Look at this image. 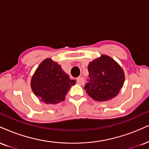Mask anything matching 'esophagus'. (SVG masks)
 Returning <instances> with one entry per match:
<instances>
[{
  "instance_id": "34e87169",
  "label": "esophagus",
  "mask_w": 149,
  "mask_h": 149,
  "mask_svg": "<svg viewBox=\"0 0 149 149\" xmlns=\"http://www.w3.org/2000/svg\"><path fill=\"white\" fill-rule=\"evenodd\" d=\"M77 82H78V85H82L85 83V79H84L83 77H78V78H77Z\"/></svg>"
}]
</instances>
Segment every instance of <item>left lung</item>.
I'll list each match as a JSON object with an SVG mask.
<instances>
[{
	"label": "left lung",
	"mask_w": 149,
	"mask_h": 149,
	"mask_svg": "<svg viewBox=\"0 0 149 149\" xmlns=\"http://www.w3.org/2000/svg\"><path fill=\"white\" fill-rule=\"evenodd\" d=\"M88 71L89 80L84 89L95 101H105L115 97L124 83L122 68L106 55L89 62Z\"/></svg>",
	"instance_id": "8db88e82"
}]
</instances>
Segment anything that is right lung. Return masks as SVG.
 I'll return each mask as SVG.
<instances>
[{"label":"right lung","instance_id":"right-lung-1","mask_svg":"<svg viewBox=\"0 0 149 149\" xmlns=\"http://www.w3.org/2000/svg\"><path fill=\"white\" fill-rule=\"evenodd\" d=\"M76 80H71L57 62L47 58L41 62L30 82L33 92L46 104H56L65 96Z\"/></svg>","mask_w":149,"mask_h":149}]
</instances>
